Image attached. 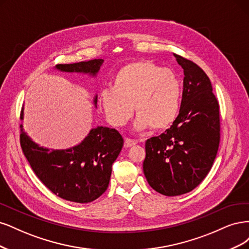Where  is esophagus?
<instances>
[{
	"label": "esophagus",
	"instance_id": "esophagus-1",
	"mask_svg": "<svg viewBox=\"0 0 249 249\" xmlns=\"http://www.w3.org/2000/svg\"><path fill=\"white\" fill-rule=\"evenodd\" d=\"M135 146V142L130 140V139H125V142H124V147L125 148H131V147H134Z\"/></svg>",
	"mask_w": 249,
	"mask_h": 249
}]
</instances>
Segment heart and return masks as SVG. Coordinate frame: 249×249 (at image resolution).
<instances>
[{
  "mask_svg": "<svg viewBox=\"0 0 249 249\" xmlns=\"http://www.w3.org/2000/svg\"><path fill=\"white\" fill-rule=\"evenodd\" d=\"M181 82L171 69L140 60L126 64L113 78L111 88L102 89L99 103L107 121L115 127L138 116L134 129L163 131L177 120L181 104Z\"/></svg>",
  "mask_w": 249,
  "mask_h": 249,
  "instance_id": "b5f03b06",
  "label": "heart"
}]
</instances>
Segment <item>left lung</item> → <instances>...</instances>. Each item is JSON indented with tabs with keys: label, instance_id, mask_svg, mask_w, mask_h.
I'll list each match as a JSON object with an SVG mask.
<instances>
[{
	"label": "left lung",
	"instance_id": "obj_1",
	"mask_svg": "<svg viewBox=\"0 0 249 249\" xmlns=\"http://www.w3.org/2000/svg\"><path fill=\"white\" fill-rule=\"evenodd\" d=\"M184 70L178 118L146 142L143 175L159 194L176 196L195 189L210 172L219 146V106L212 85L196 64L175 54Z\"/></svg>",
	"mask_w": 249,
	"mask_h": 249
}]
</instances>
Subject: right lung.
<instances>
[{
  "label": "right lung",
  "instance_id": "right-lung-1",
  "mask_svg": "<svg viewBox=\"0 0 249 249\" xmlns=\"http://www.w3.org/2000/svg\"><path fill=\"white\" fill-rule=\"evenodd\" d=\"M102 59L59 64L55 70L97 75ZM97 107V95L93 98ZM20 119L23 120V107ZM20 146L37 177L55 196L86 204L98 198L108 187L111 165L122 150L124 140L114 128L94 127L77 145L68 149L39 146L20 125Z\"/></svg>",
  "mask_w": 249,
  "mask_h": 249
}]
</instances>
